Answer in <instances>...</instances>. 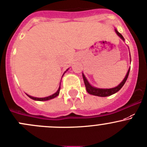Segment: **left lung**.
I'll return each instance as SVG.
<instances>
[{
    "label": "left lung",
    "instance_id": "left-lung-1",
    "mask_svg": "<svg viewBox=\"0 0 147 147\" xmlns=\"http://www.w3.org/2000/svg\"><path fill=\"white\" fill-rule=\"evenodd\" d=\"M114 31H115V32H116V34L119 36V37H120L121 39L123 41V42H125V39H124V38H123V36L120 34V33L119 32V31H118V30L116 29V28H115ZM129 56H130V62H131V60L130 54H129ZM129 71H130V68L128 69L127 73H126V76H125V78H123V80H122V82H121V83H119V85H118L117 86L114 87V88H96V87L92 86V85H91L89 82H88V80H87L86 77L85 76L84 73L82 72V78H83L84 83H85V88H86V90H87V92H88L89 94H90V95H95V96H99V97H107V96H110V95H113V94L116 93L118 91L120 90L121 89L122 87L123 86V85H124L125 82H126V80H127L128 76H129Z\"/></svg>",
    "mask_w": 147,
    "mask_h": 147
}]
</instances>
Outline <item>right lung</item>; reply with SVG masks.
Instances as JSON below:
<instances>
[{
    "mask_svg": "<svg viewBox=\"0 0 147 147\" xmlns=\"http://www.w3.org/2000/svg\"><path fill=\"white\" fill-rule=\"evenodd\" d=\"M68 69H69V68H68V69H67V70L65 71V72H64V74H63V75H62V76H63V75H65V72H67V71L68 70ZM59 90H60V85H59V88H58L57 91V92H55V93H54V94H52V95H49V96L45 97V98H36V97L31 96V95H28V94H26V95H28V96L30 98H31V99L34 100H38V101H46V100H51V99H53V98H56L57 96H58V95H59Z\"/></svg>",
    "mask_w": 147,
    "mask_h": 147,
    "instance_id": "right-lung-1",
    "label": "right lung"
}]
</instances>
